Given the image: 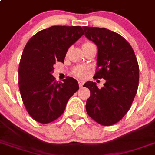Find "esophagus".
Wrapping results in <instances>:
<instances>
[{"label":"esophagus","instance_id":"obj_1","mask_svg":"<svg viewBox=\"0 0 155 155\" xmlns=\"http://www.w3.org/2000/svg\"><path fill=\"white\" fill-rule=\"evenodd\" d=\"M78 83H79V86H80V87H83L84 84V82L83 81V80H79V82H78Z\"/></svg>","mask_w":155,"mask_h":155}]
</instances>
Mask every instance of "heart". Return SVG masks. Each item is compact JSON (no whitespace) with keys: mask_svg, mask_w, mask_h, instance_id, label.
Listing matches in <instances>:
<instances>
[{"mask_svg":"<svg viewBox=\"0 0 155 155\" xmlns=\"http://www.w3.org/2000/svg\"><path fill=\"white\" fill-rule=\"evenodd\" d=\"M88 43H91L90 41H86L83 44V45H87ZM87 68L84 67V66H76L72 69L71 73L73 74L75 76L78 78H84L87 74Z\"/></svg>","mask_w":155,"mask_h":155,"instance_id":"heart-1","label":"heart"}]
</instances>
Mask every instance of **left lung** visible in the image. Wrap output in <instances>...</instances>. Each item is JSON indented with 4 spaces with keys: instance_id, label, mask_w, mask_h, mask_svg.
Wrapping results in <instances>:
<instances>
[{
    "instance_id": "1",
    "label": "left lung",
    "mask_w": 155,
    "mask_h": 155,
    "mask_svg": "<svg viewBox=\"0 0 155 155\" xmlns=\"http://www.w3.org/2000/svg\"><path fill=\"white\" fill-rule=\"evenodd\" d=\"M85 36L97 46L96 79L106 80L104 87L88 81L91 91L86 110L97 123L110 126L131 108L139 85V64L131 45L119 34L100 27H84Z\"/></svg>"
}]
</instances>
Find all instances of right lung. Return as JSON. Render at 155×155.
<instances>
[{
	"mask_svg": "<svg viewBox=\"0 0 155 155\" xmlns=\"http://www.w3.org/2000/svg\"><path fill=\"white\" fill-rule=\"evenodd\" d=\"M84 31L80 26H53L41 30L26 44L19 66V88L27 113L41 124L60 117L66 104L79 90L68 76L58 83L52 75L56 62H64L68 48Z\"/></svg>",
	"mask_w": 155,
	"mask_h": 155,
	"instance_id": "add662e5",
	"label": "right lung"
}]
</instances>
